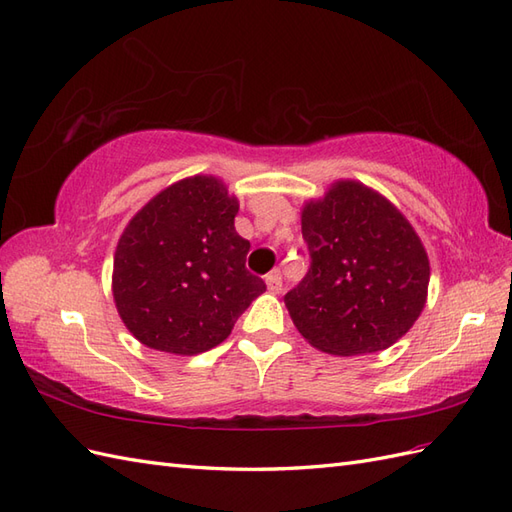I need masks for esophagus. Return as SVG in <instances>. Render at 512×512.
Masks as SVG:
<instances>
[{
    "mask_svg": "<svg viewBox=\"0 0 512 512\" xmlns=\"http://www.w3.org/2000/svg\"><path fill=\"white\" fill-rule=\"evenodd\" d=\"M266 285H268L270 294H279V292H281V287H283V277H281V272H279V270L270 272L268 277H266Z\"/></svg>",
    "mask_w": 512,
    "mask_h": 512,
    "instance_id": "esophagus-1",
    "label": "esophagus"
}]
</instances>
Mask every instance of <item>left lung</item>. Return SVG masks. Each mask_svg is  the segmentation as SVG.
<instances>
[{
  "label": "left lung",
  "instance_id": "1",
  "mask_svg": "<svg viewBox=\"0 0 512 512\" xmlns=\"http://www.w3.org/2000/svg\"><path fill=\"white\" fill-rule=\"evenodd\" d=\"M309 270L285 307L322 352L385 350L411 329L428 296L430 264L411 222L359 181H335L303 207Z\"/></svg>",
  "mask_w": 512,
  "mask_h": 512
}]
</instances>
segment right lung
Segmentation results:
<instances>
[{
	"label": "right lung",
	"mask_w": 512,
	"mask_h": 512,
	"mask_svg": "<svg viewBox=\"0 0 512 512\" xmlns=\"http://www.w3.org/2000/svg\"><path fill=\"white\" fill-rule=\"evenodd\" d=\"M240 203L212 175L168 186L129 220L114 253L116 311L140 344L199 355L229 337L266 292L246 270L251 242L233 227Z\"/></svg>",
	"instance_id": "add662e5"
}]
</instances>
